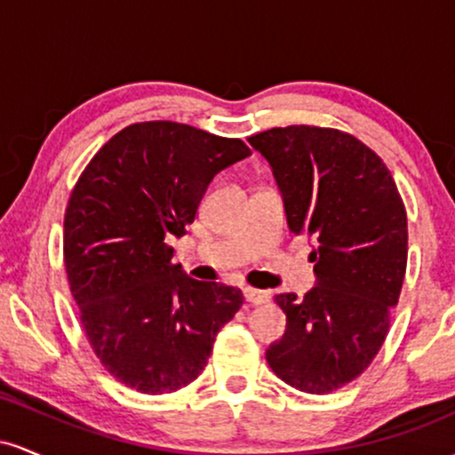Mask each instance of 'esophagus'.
Returning a JSON list of instances; mask_svg holds the SVG:
<instances>
[{
	"label": "esophagus",
	"instance_id": "esophagus-1",
	"mask_svg": "<svg viewBox=\"0 0 455 455\" xmlns=\"http://www.w3.org/2000/svg\"><path fill=\"white\" fill-rule=\"evenodd\" d=\"M243 297L250 306H263L269 301L267 291H259V289H245Z\"/></svg>",
	"mask_w": 455,
	"mask_h": 455
}]
</instances>
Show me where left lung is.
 Listing matches in <instances>:
<instances>
[{"label": "left lung", "mask_w": 455, "mask_h": 455, "mask_svg": "<svg viewBox=\"0 0 455 455\" xmlns=\"http://www.w3.org/2000/svg\"><path fill=\"white\" fill-rule=\"evenodd\" d=\"M284 201L286 222L315 248L316 286L275 295L286 331L265 353L275 377L329 394L372 363L389 331L409 254L406 210L385 162L353 134L286 126L250 137Z\"/></svg>", "instance_id": "8db88e82"}]
</instances>
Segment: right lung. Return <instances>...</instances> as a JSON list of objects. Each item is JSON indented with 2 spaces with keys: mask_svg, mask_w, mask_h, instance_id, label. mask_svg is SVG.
<instances>
[{
  "mask_svg": "<svg viewBox=\"0 0 455 455\" xmlns=\"http://www.w3.org/2000/svg\"><path fill=\"white\" fill-rule=\"evenodd\" d=\"M252 154L186 124L143 122L102 145L64 218V265L83 331L100 363L140 394L190 385L242 291L188 278L166 237L195 222L213 175Z\"/></svg>",
  "mask_w": 455,
  "mask_h": 455,
  "instance_id": "add662e5",
  "label": "right lung"
}]
</instances>
